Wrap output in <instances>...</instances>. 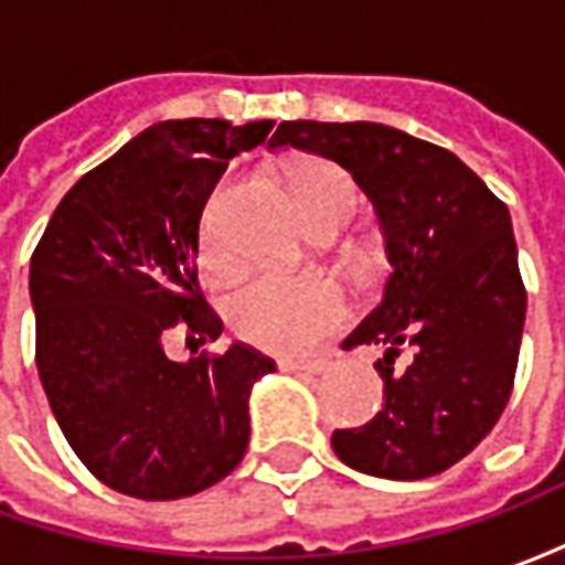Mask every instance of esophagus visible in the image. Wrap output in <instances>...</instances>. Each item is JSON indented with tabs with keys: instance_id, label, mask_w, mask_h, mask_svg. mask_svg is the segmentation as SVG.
I'll use <instances>...</instances> for the list:
<instances>
[{
	"instance_id": "obj_1",
	"label": "esophagus",
	"mask_w": 565,
	"mask_h": 565,
	"mask_svg": "<svg viewBox=\"0 0 565 565\" xmlns=\"http://www.w3.org/2000/svg\"><path fill=\"white\" fill-rule=\"evenodd\" d=\"M330 360L327 356H315V360H281L284 372H302V375H320L327 372Z\"/></svg>"
}]
</instances>
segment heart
<instances>
[{"label":"heart","instance_id":"1","mask_svg":"<svg viewBox=\"0 0 565 565\" xmlns=\"http://www.w3.org/2000/svg\"><path fill=\"white\" fill-rule=\"evenodd\" d=\"M281 174L308 226L320 221H351L356 186L351 174L335 162H290ZM202 257L214 269L230 266V254L221 247L209 221L202 226ZM226 318L242 342L275 354H299L342 327L348 318V299L342 287L327 275L263 271L230 294Z\"/></svg>","mask_w":565,"mask_h":565}]
</instances>
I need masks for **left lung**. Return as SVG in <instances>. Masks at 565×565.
Segmentation results:
<instances>
[{"label":"left lung","mask_w":565,"mask_h":565,"mask_svg":"<svg viewBox=\"0 0 565 565\" xmlns=\"http://www.w3.org/2000/svg\"><path fill=\"white\" fill-rule=\"evenodd\" d=\"M269 148L320 153L354 174L393 266L381 302L342 342L384 351V408L335 429L332 450L393 481L445 472L497 426L514 387L526 287L505 202L450 150L381 124L284 120Z\"/></svg>","instance_id":"left-lung-1"}]
</instances>
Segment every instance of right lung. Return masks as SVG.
I'll use <instances>...</instances> for the list:
<instances>
[{"label": "right lung", "instance_id": "obj_1", "mask_svg": "<svg viewBox=\"0 0 565 565\" xmlns=\"http://www.w3.org/2000/svg\"><path fill=\"white\" fill-rule=\"evenodd\" d=\"M275 120H162L68 190L32 250L35 366L63 436L103 484L136 499H184L242 462L247 396L275 360L235 342L190 363L169 332L223 330L196 278L199 221L235 153Z\"/></svg>", "mask_w": 565, "mask_h": 565}]
</instances>
